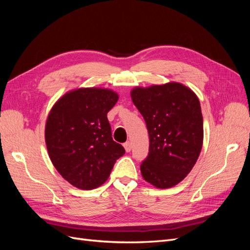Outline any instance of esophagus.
Instances as JSON below:
<instances>
[{"label": "esophagus", "mask_w": 250, "mask_h": 250, "mask_svg": "<svg viewBox=\"0 0 250 250\" xmlns=\"http://www.w3.org/2000/svg\"><path fill=\"white\" fill-rule=\"evenodd\" d=\"M124 148L126 150V152H130V151H131V143L130 142L124 143Z\"/></svg>", "instance_id": "esophagus-1"}]
</instances>
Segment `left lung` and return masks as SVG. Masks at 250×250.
Returning a JSON list of instances; mask_svg holds the SVG:
<instances>
[{
    "label": "left lung",
    "mask_w": 250,
    "mask_h": 250,
    "mask_svg": "<svg viewBox=\"0 0 250 250\" xmlns=\"http://www.w3.org/2000/svg\"><path fill=\"white\" fill-rule=\"evenodd\" d=\"M131 98L149 133V153L142 175L158 188L183 180L197 162L203 142L200 103L190 88L171 82L132 89Z\"/></svg>",
    "instance_id": "8db88e82"
}]
</instances>
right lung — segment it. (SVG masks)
<instances>
[{"label": "right lung", "instance_id": "add662e5", "mask_svg": "<svg viewBox=\"0 0 250 250\" xmlns=\"http://www.w3.org/2000/svg\"><path fill=\"white\" fill-rule=\"evenodd\" d=\"M118 95L104 88L65 94L51 109L46 144L56 170L71 185L93 190L104 184L125 149L111 137L107 112Z\"/></svg>", "mask_w": 250, "mask_h": 250}]
</instances>
